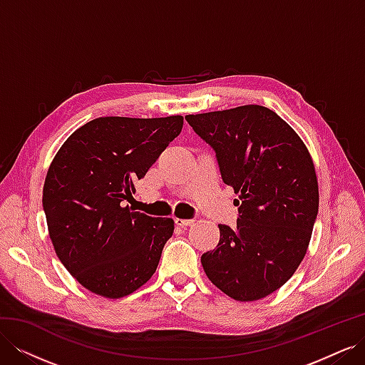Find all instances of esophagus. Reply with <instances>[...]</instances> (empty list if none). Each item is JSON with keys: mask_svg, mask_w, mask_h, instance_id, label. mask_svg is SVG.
<instances>
[{"mask_svg": "<svg viewBox=\"0 0 365 365\" xmlns=\"http://www.w3.org/2000/svg\"><path fill=\"white\" fill-rule=\"evenodd\" d=\"M195 220L193 219H181V217H175V224L178 227H190L193 225Z\"/></svg>", "mask_w": 365, "mask_h": 365, "instance_id": "1", "label": "esophagus"}]
</instances>
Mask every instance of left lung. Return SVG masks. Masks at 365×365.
Masks as SVG:
<instances>
[{
	"mask_svg": "<svg viewBox=\"0 0 365 365\" xmlns=\"http://www.w3.org/2000/svg\"><path fill=\"white\" fill-rule=\"evenodd\" d=\"M216 152L220 175L239 196L236 228L219 225V244L202 254L217 289L256 302L300 267L318 215L315 165L303 140L260 105L185 115Z\"/></svg>",
	"mask_w": 365,
	"mask_h": 365,
	"instance_id": "left-lung-1",
	"label": "left lung"
}]
</instances>
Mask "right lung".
I'll use <instances>...</instances> for the list:
<instances>
[{
    "label": "right lung",
    "instance_id": "1",
    "mask_svg": "<svg viewBox=\"0 0 365 365\" xmlns=\"http://www.w3.org/2000/svg\"><path fill=\"white\" fill-rule=\"evenodd\" d=\"M182 120L98 117L76 129L54 155L42 207L54 251L85 289L115 300L157 271L173 219L132 212L125 204L180 135Z\"/></svg>",
    "mask_w": 365,
    "mask_h": 365
}]
</instances>
